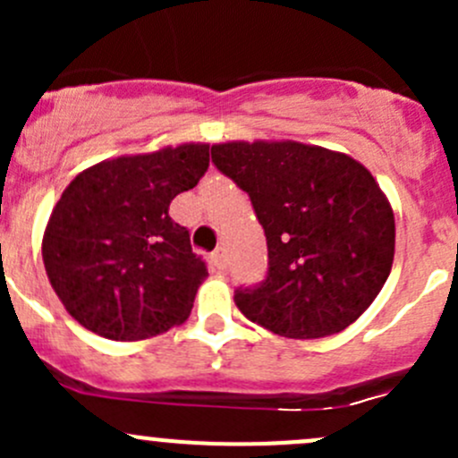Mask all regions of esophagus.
Returning a JSON list of instances; mask_svg holds the SVG:
<instances>
[{"instance_id":"esophagus-1","label":"esophagus","mask_w":458,"mask_h":458,"mask_svg":"<svg viewBox=\"0 0 458 458\" xmlns=\"http://www.w3.org/2000/svg\"><path fill=\"white\" fill-rule=\"evenodd\" d=\"M210 261L216 270L225 267V248H216V250L210 255Z\"/></svg>"}]
</instances>
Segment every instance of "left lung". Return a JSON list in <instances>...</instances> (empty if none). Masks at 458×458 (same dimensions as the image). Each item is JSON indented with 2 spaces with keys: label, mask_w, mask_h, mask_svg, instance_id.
I'll return each instance as SVG.
<instances>
[{
  "label": "left lung",
  "mask_w": 458,
  "mask_h": 458,
  "mask_svg": "<svg viewBox=\"0 0 458 458\" xmlns=\"http://www.w3.org/2000/svg\"><path fill=\"white\" fill-rule=\"evenodd\" d=\"M212 161L250 197L267 276L239 288L252 323L288 339L336 335L381 293L394 261V212L370 170L299 141H225Z\"/></svg>",
  "instance_id": "1"
}]
</instances>
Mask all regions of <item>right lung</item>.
<instances>
[{
  "instance_id": "add662e5",
  "label": "right lung",
  "mask_w": 458,
  "mask_h": 458,
  "mask_svg": "<svg viewBox=\"0 0 458 458\" xmlns=\"http://www.w3.org/2000/svg\"><path fill=\"white\" fill-rule=\"evenodd\" d=\"M208 164V143H182L106 159L68 183L41 257L59 301L86 330L141 341L186 321L208 270L168 208Z\"/></svg>"
}]
</instances>
